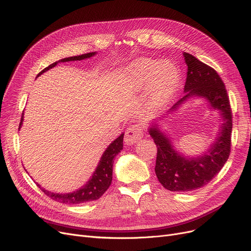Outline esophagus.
<instances>
[{"mask_svg": "<svg viewBox=\"0 0 251 251\" xmlns=\"http://www.w3.org/2000/svg\"><path fill=\"white\" fill-rule=\"evenodd\" d=\"M141 137H143V129H141V126L139 124H135V125L130 126L126 130L124 141L126 145L131 146L137 143L138 140H140Z\"/></svg>", "mask_w": 251, "mask_h": 251, "instance_id": "obj_1", "label": "esophagus"}]
</instances>
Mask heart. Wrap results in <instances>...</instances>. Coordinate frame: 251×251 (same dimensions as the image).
Segmentation results:
<instances>
[{"label":"heart","mask_w":251,"mask_h":251,"mask_svg":"<svg viewBox=\"0 0 251 251\" xmlns=\"http://www.w3.org/2000/svg\"><path fill=\"white\" fill-rule=\"evenodd\" d=\"M128 75L136 88L146 89L150 87V101L155 107L169 102L180 82V73L176 65L151 58L139 59L132 63Z\"/></svg>","instance_id":"heart-1"}]
</instances>
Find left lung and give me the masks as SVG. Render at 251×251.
Returning <instances> with one entry per match:
<instances>
[{
    "mask_svg": "<svg viewBox=\"0 0 251 251\" xmlns=\"http://www.w3.org/2000/svg\"><path fill=\"white\" fill-rule=\"evenodd\" d=\"M183 57L188 65L184 84L186 95L170 110L176 111L191 96L204 97L212 108L220 111L223 124L215 143L202 156L196 158H186L178 154L160 128L156 124L151 125L149 133L157 146L156 176L162 186L172 192H189L206 186L224 167L231 151L233 115L223 80L214 69L192 54L183 52Z\"/></svg>",
    "mask_w": 251,
    "mask_h": 251,
    "instance_id": "8db88e82",
    "label": "left lung"
}]
</instances>
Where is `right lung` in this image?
I'll return each instance as SVG.
<instances>
[{"label":"right lung","instance_id":"obj_1","mask_svg":"<svg viewBox=\"0 0 251 251\" xmlns=\"http://www.w3.org/2000/svg\"><path fill=\"white\" fill-rule=\"evenodd\" d=\"M94 54H95V52H90V53L82 54V55H78V56H72V57L60 59L58 61H55L52 64H50L49 67L43 70L38 75L54 68L58 62L82 60V59L89 58V57L93 56ZM23 121H24V114H23V116H21V120L19 123V129L21 128V125H23ZM123 137H124V134H121L117 139H115L110 146L107 147V149L104 151L103 155L99 163V166L96 167V170L93 173L92 177L80 190L73 192V193H69V194H55V193H51L45 189H43L40 184L37 183L38 187L52 200H55V201H58L60 203H65V204H81V203L100 199L112 183L114 158L123 149Z\"/></svg>","mask_w":251,"mask_h":251}]
</instances>
